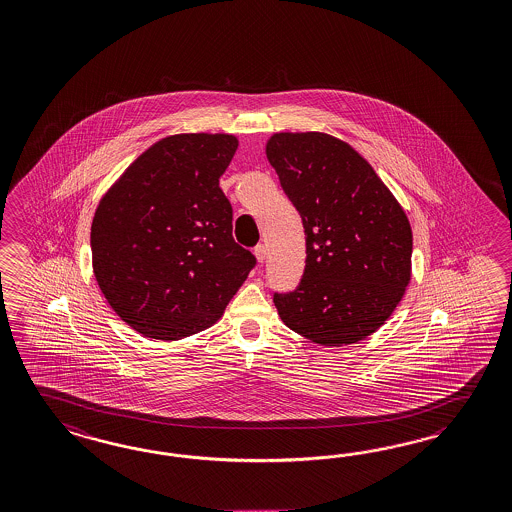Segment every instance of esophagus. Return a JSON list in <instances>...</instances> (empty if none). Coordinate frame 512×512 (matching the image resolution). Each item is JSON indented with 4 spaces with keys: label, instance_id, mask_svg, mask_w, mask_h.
<instances>
[{
    "label": "esophagus",
    "instance_id": "1",
    "mask_svg": "<svg viewBox=\"0 0 512 512\" xmlns=\"http://www.w3.org/2000/svg\"><path fill=\"white\" fill-rule=\"evenodd\" d=\"M254 256H256L258 262H265V258H267V247H265V245H256V247H254Z\"/></svg>",
    "mask_w": 512,
    "mask_h": 512
}]
</instances>
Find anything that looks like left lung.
<instances>
[{
    "mask_svg": "<svg viewBox=\"0 0 512 512\" xmlns=\"http://www.w3.org/2000/svg\"><path fill=\"white\" fill-rule=\"evenodd\" d=\"M265 153L307 235L299 286L273 295L280 320L322 346L363 340L393 314L411 278L404 209L374 168L335 136L278 132Z\"/></svg>",
    "mask_w": 512,
    "mask_h": 512,
    "instance_id": "obj_1",
    "label": "left lung"
}]
</instances>
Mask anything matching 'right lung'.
<instances>
[{
  "instance_id": "add662e5",
  "label": "right lung",
  "mask_w": 512,
  "mask_h": 512,
  "mask_svg": "<svg viewBox=\"0 0 512 512\" xmlns=\"http://www.w3.org/2000/svg\"><path fill=\"white\" fill-rule=\"evenodd\" d=\"M235 149L232 134L162 138L97 207L93 273L140 335L179 340L211 327L256 265L234 241V211L219 187Z\"/></svg>"
}]
</instances>
